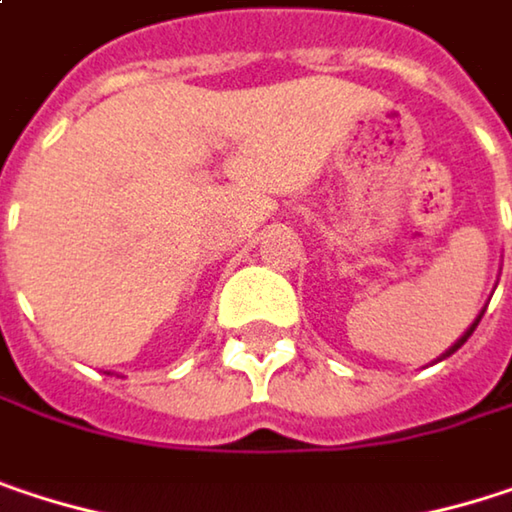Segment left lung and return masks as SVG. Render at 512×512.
Returning <instances> with one entry per match:
<instances>
[{
  "instance_id": "obj_1",
  "label": "left lung",
  "mask_w": 512,
  "mask_h": 512,
  "mask_svg": "<svg viewBox=\"0 0 512 512\" xmlns=\"http://www.w3.org/2000/svg\"><path fill=\"white\" fill-rule=\"evenodd\" d=\"M480 317H483V311H480V314H477V320H474V323H471V326H468V329H465V335H462L460 341H457V344H454V347H451V350H448V353H445V356H451V353H457V350H460L462 344H465V341H468V338H471V332H474V329H477V323H480Z\"/></svg>"
}]
</instances>
